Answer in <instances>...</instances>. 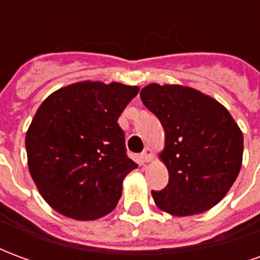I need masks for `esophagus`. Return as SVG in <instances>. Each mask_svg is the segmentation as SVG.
I'll use <instances>...</instances> for the list:
<instances>
[{
    "mask_svg": "<svg viewBox=\"0 0 260 260\" xmlns=\"http://www.w3.org/2000/svg\"><path fill=\"white\" fill-rule=\"evenodd\" d=\"M152 154H153L152 149H150V147H145V150H143V152H142V154H141L142 160H143L145 163L150 161V160H152Z\"/></svg>",
    "mask_w": 260,
    "mask_h": 260,
    "instance_id": "1",
    "label": "esophagus"
}]
</instances>
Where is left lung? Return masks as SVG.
I'll return each mask as SVG.
<instances>
[{
  "instance_id": "8db88e82",
  "label": "left lung",
  "mask_w": 260,
  "mask_h": 260,
  "mask_svg": "<svg viewBox=\"0 0 260 260\" xmlns=\"http://www.w3.org/2000/svg\"><path fill=\"white\" fill-rule=\"evenodd\" d=\"M141 99L160 119L166 136L158 157L169 170V184L152 192L154 203L178 217L216 206L242 166L244 136L229 110L182 85L150 83Z\"/></svg>"
}]
</instances>
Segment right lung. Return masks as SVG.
<instances>
[{"label": "right lung", "mask_w": 260, "mask_h": 260, "mask_svg": "<svg viewBox=\"0 0 260 260\" xmlns=\"http://www.w3.org/2000/svg\"><path fill=\"white\" fill-rule=\"evenodd\" d=\"M138 86L76 82L37 108L26 132L27 166L43 199L75 220L113 212L122 182L138 167L125 153L118 118Z\"/></svg>", "instance_id": "1"}]
</instances>
